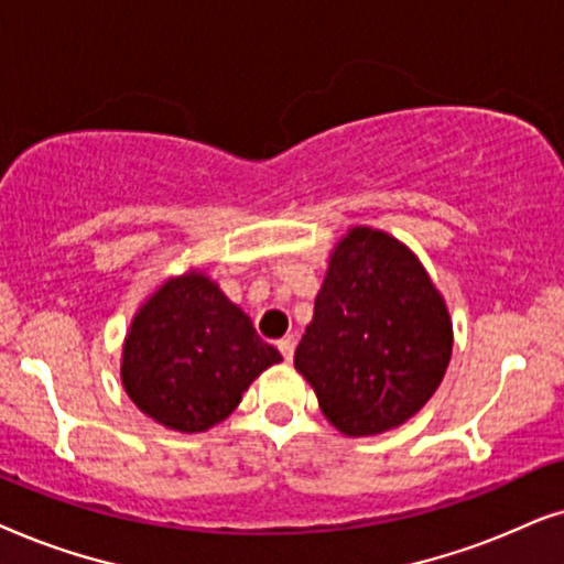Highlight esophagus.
I'll use <instances>...</instances> for the list:
<instances>
[{"label": "esophagus", "instance_id": "34e87169", "mask_svg": "<svg viewBox=\"0 0 564 564\" xmlns=\"http://www.w3.org/2000/svg\"><path fill=\"white\" fill-rule=\"evenodd\" d=\"M294 348H296V343L291 340V337H283V340H278V350H281L283 360L294 358Z\"/></svg>", "mask_w": 564, "mask_h": 564}]
</instances>
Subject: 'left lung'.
<instances>
[{
  "mask_svg": "<svg viewBox=\"0 0 564 564\" xmlns=\"http://www.w3.org/2000/svg\"><path fill=\"white\" fill-rule=\"evenodd\" d=\"M452 319L408 247L356 227L335 247L294 366L345 435L415 415L444 379Z\"/></svg>",
  "mask_w": 564,
  "mask_h": 564,
  "instance_id": "1",
  "label": "left lung"
}]
</instances>
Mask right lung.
Segmentation results:
<instances>
[{
  "label": "right lung",
  "mask_w": 564,
  "mask_h": 564,
  "mask_svg": "<svg viewBox=\"0 0 564 564\" xmlns=\"http://www.w3.org/2000/svg\"><path fill=\"white\" fill-rule=\"evenodd\" d=\"M281 360L247 314L200 273L167 281L133 319L123 345L126 392L144 415L200 433L231 415L242 392Z\"/></svg>",
  "instance_id": "1"
}]
</instances>
